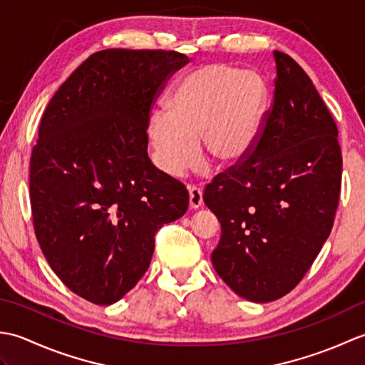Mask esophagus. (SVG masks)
<instances>
[{
  "label": "esophagus",
  "mask_w": 365,
  "mask_h": 365,
  "mask_svg": "<svg viewBox=\"0 0 365 365\" xmlns=\"http://www.w3.org/2000/svg\"><path fill=\"white\" fill-rule=\"evenodd\" d=\"M188 191H190V207L191 208H199L204 202L202 191H200L197 187H195V185H190Z\"/></svg>",
  "instance_id": "1"
}]
</instances>
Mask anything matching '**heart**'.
<instances>
[{
  "instance_id": "b5f03b06",
  "label": "heart",
  "mask_w": 365,
  "mask_h": 365,
  "mask_svg": "<svg viewBox=\"0 0 365 365\" xmlns=\"http://www.w3.org/2000/svg\"><path fill=\"white\" fill-rule=\"evenodd\" d=\"M268 100L262 76L227 64H207L185 75L166 111L152 115L149 133L163 173L180 177L205 153L220 165L242 161L255 144Z\"/></svg>"
}]
</instances>
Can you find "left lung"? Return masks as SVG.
<instances>
[{
    "instance_id": "obj_1",
    "label": "left lung",
    "mask_w": 365,
    "mask_h": 365,
    "mask_svg": "<svg viewBox=\"0 0 365 365\" xmlns=\"http://www.w3.org/2000/svg\"><path fill=\"white\" fill-rule=\"evenodd\" d=\"M269 110L246 157L216 175L204 202L221 222L216 273L238 297L292 292L331 234L342 183L337 125L297 61L274 51Z\"/></svg>"
}]
</instances>
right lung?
Returning a JSON list of instances; mask_svg holds the SVG:
<instances>
[{"label":"right lung","instance_id":"right-lung-1","mask_svg":"<svg viewBox=\"0 0 365 365\" xmlns=\"http://www.w3.org/2000/svg\"><path fill=\"white\" fill-rule=\"evenodd\" d=\"M190 59L168 50H102L61 84L31 153L37 242L78 297L108 306L150 265L155 234L188 210V191L147 155L150 111Z\"/></svg>","mask_w":365,"mask_h":365}]
</instances>
